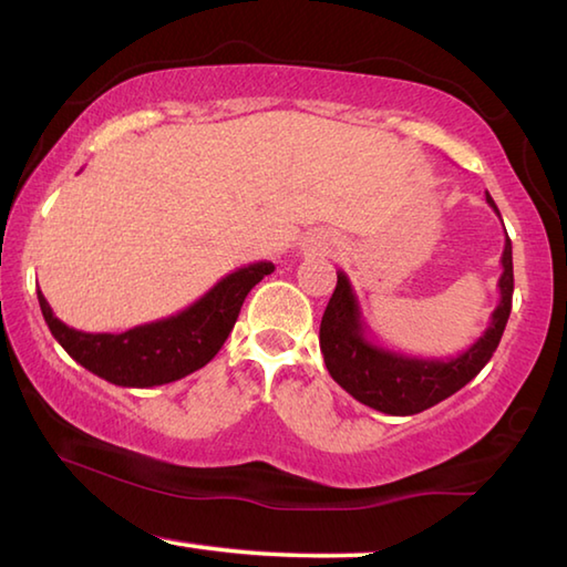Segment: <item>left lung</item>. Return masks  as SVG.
<instances>
[{
	"instance_id": "8db88e82",
	"label": "left lung",
	"mask_w": 567,
	"mask_h": 567,
	"mask_svg": "<svg viewBox=\"0 0 567 567\" xmlns=\"http://www.w3.org/2000/svg\"><path fill=\"white\" fill-rule=\"evenodd\" d=\"M486 203L496 215L501 213L486 193ZM503 223V220H501ZM506 230V228H503ZM503 272L498 277V307L491 322L476 342L456 357H414L377 344L369 334L362 307L349 277L339 270L337 287L319 324V349L324 354L327 372L347 394L372 406L382 414L411 416L431 409L439 401L456 394L476 377L496 352L503 329L511 317L513 300V248L506 233V245L501 255Z\"/></svg>"
}]
</instances>
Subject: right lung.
Listing matches in <instances>:
<instances>
[{
    "mask_svg": "<svg viewBox=\"0 0 567 567\" xmlns=\"http://www.w3.org/2000/svg\"><path fill=\"white\" fill-rule=\"evenodd\" d=\"M270 272L275 265L267 260L238 267L178 315L121 334L79 332L61 322L41 290L37 297L51 334L71 359L116 386L146 389L178 382L208 364L233 332L245 297Z\"/></svg>",
    "mask_w": 567,
    "mask_h": 567,
    "instance_id": "1",
    "label": "right lung"
}]
</instances>
